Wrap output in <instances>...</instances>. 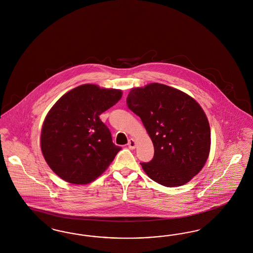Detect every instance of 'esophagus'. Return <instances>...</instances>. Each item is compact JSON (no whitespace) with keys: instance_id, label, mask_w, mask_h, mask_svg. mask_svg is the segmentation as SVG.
Instances as JSON below:
<instances>
[{"instance_id":"esophagus-1","label":"esophagus","mask_w":253,"mask_h":253,"mask_svg":"<svg viewBox=\"0 0 253 253\" xmlns=\"http://www.w3.org/2000/svg\"><path fill=\"white\" fill-rule=\"evenodd\" d=\"M135 145H136L135 140L132 139V138H131V139L129 140V142H128V147H129V149H131V150H133V149L135 148Z\"/></svg>"}]
</instances>
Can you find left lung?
Returning <instances> with one entry per match:
<instances>
[{
	"label": "left lung",
	"instance_id": "left-lung-1",
	"mask_svg": "<svg viewBox=\"0 0 253 253\" xmlns=\"http://www.w3.org/2000/svg\"><path fill=\"white\" fill-rule=\"evenodd\" d=\"M127 105L141 119L153 143L152 161L140 163L152 180L177 187L202 170L210 152L211 132L205 113L193 98L152 83L131 88Z\"/></svg>",
	"mask_w": 253,
	"mask_h": 253
}]
</instances>
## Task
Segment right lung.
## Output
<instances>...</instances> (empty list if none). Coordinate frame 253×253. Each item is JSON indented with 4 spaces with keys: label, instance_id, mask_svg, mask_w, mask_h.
Here are the masks:
<instances>
[{
    "label": "right lung",
    "instance_id": "right-lung-1",
    "mask_svg": "<svg viewBox=\"0 0 253 253\" xmlns=\"http://www.w3.org/2000/svg\"><path fill=\"white\" fill-rule=\"evenodd\" d=\"M122 96L120 89L85 84L67 92L51 107L41 129V151L61 179L74 184L91 182L122 150L99 117Z\"/></svg>",
    "mask_w": 253,
    "mask_h": 253
}]
</instances>
